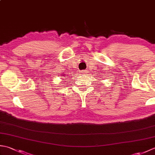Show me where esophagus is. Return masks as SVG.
Here are the masks:
<instances>
[{
    "label": "esophagus",
    "instance_id": "esophagus-1",
    "mask_svg": "<svg viewBox=\"0 0 155 155\" xmlns=\"http://www.w3.org/2000/svg\"><path fill=\"white\" fill-rule=\"evenodd\" d=\"M81 73H82V74H86V71H82V72H81Z\"/></svg>",
    "mask_w": 155,
    "mask_h": 155
}]
</instances>
